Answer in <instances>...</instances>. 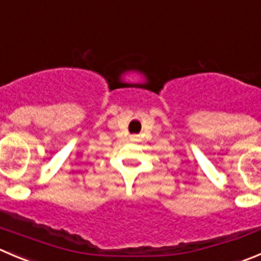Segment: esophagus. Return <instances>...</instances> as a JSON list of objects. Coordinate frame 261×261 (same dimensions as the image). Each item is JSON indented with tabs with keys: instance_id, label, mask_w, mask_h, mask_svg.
Masks as SVG:
<instances>
[{
	"instance_id": "obj_1",
	"label": "esophagus",
	"mask_w": 261,
	"mask_h": 261,
	"mask_svg": "<svg viewBox=\"0 0 261 261\" xmlns=\"http://www.w3.org/2000/svg\"><path fill=\"white\" fill-rule=\"evenodd\" d=\"M131 140H136V136H135V135L131 136Z\"/></svg>"
}]
</instances>
